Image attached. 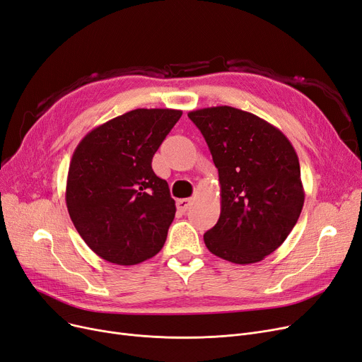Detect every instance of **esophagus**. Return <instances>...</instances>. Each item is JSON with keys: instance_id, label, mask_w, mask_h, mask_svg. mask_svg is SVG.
I'll return each instance as SVG.
<instances>
[{"instance_id": "esophagus-1", "label": "esophagus", "mask_w": 362, "mask_h": 362, "mask_svg": "<svg viewBox=\"0 0 362 362\" xmlns=\"http://www.w3.org/2000/svg\"><path fill=\"white\" fill-rule=\"evenodd\" d=\"M192 204V198H182V199H177V209L180 211H186Z\"/></svg>"}]
</instances>
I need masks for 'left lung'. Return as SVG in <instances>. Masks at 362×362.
Wrapping results in <instances>:
<instances>
[{
    "label": "left lung",
    "instance_id": "obj_1",
    "mask_svg": "<svg viewBox=\"0 0 362 362\" xmlns=\"http://www.w3.org/2000/svg\"><path fill=\"white\" fill-rule=\"evenodd\" d=\"M188 116L206 139L221 183V216L204 243L230 262H259L285 242L303 210L297 152L279 128L235 107Z\"/></svg>",
    "mask_w": 362,
    "mask_h": 362
}]
</instances>
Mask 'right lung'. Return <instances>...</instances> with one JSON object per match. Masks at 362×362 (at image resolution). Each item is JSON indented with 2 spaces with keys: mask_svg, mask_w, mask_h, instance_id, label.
I'll list each match as a JSON object with an SVG mask.
<instances>
[{
  "mask_svg": "<svg viewBox=\"0 0 362 362\" xmlns=\"http://www.w3.org/2000/svg\"><path fill=\"white\" fill-rule=\"evenodd\" d=\"M180 116L182 110L136 109L77 144L65 202L77 233L100 258L134 265L163 249L176 203L152 158Z\"/></svg>",
  "mask_w": 362,
  "mask_h": 362,
  "instance_id": "obj_1",
  "label": "right lung"
}]
</instances>
